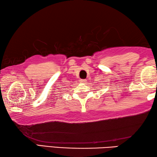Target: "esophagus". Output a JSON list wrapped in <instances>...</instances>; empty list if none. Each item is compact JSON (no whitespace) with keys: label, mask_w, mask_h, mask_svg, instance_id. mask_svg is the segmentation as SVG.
Returning <instances> with one entry per match:
<instances>
[{"label":"esophagus","mask_w":157,"mask_h":157,"mask_svg":"<svg viewBox=\"0 0 157 157\" xmlns=\"http://www.w3.org/2000/svg\"><path fill=\"white\" fill-rule=\"evenodd\" d=\"M79 82L82 84H86V79H80L79 80Z\"/></svg>","instance_id":"obj_1"}]
</instances>
